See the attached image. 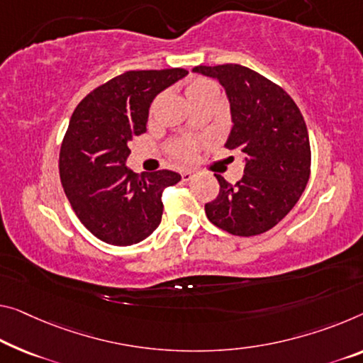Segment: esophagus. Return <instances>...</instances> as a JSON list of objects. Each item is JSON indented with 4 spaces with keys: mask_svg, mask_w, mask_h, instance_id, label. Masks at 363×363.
<instances>
[{
    "mask_svg": "<svg viewBox=\"0 0 363 363\" xmlns=\"http://www.w3.org/2000/svg\"><path fill=\"white\" fill-rule=\"evenodd\" d=\"M193 177H194L193 172H189V170H183V172H182V180H183V182L193 180Z\"/></svg>",
    "mask_w": 363,
    "mask_h": 363,
    "instance_id": "esophagus-1",
    "label": "esophagus"
}]
</instances>
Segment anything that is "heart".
I'll use <instances>...</instances> for the list:
<instances>
[{"mask_svg":"<svg viewBox=\"0 0 363 363\" xmlns=\"http://www.w3.org/2000/svg\"><path fill=\"white\" fill-rule=\"evenodd\" d=\"M185 94L189 105H191L193 102H196V100L209 96V94H217V89L211 81L203 79V77H194V79L186 82ZM157 104H159V99H155L152 105H150V110H149L150 116L154 115L155 108H157ZM198 147H199V141H196V139L182 138V139H175V141H172L169 144V154L177 160H189L196 155Z\"/></svg>","mask_w":363,"mask_h":363,"instance_id":"obj_1","label":"heart"}]
</instances>
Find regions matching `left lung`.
<instances>
[{"mask_svg":"<svg viewBox=\"0 0 363 363\" xmlns=\"http://www.w3.org/2000/svg\"><path fill=\"white\" fill-rule=\"evenodd\" d=\"M193 71L224 86L233 121L225 147L245 155V174L235 185L216 175L219 194L206 203V216L232 235H259L291 213L308 183L311 150L303 116L281 86L247 66Z\"/></svg>","mask_w":363,"mask_h":363,"instance_id":"1","label":"left lung"}]
</instances>
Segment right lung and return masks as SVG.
Listing matches in <instances>:
<instances>
[{"instance_id": "add662e5", "label": "right lung", "mask_w": 363, "mask_h": 363, "mask_svg": "<svg viewBox=\"0 0 363 363\" xmlns=\"http://www.w3.org/2000/svg\"><path fill=\"white\" fill-rule=\"evenodd\" d=\"M188 71H126L94 89L69 120L60 149V178L72 211L92 235L116 247L147 238L162 219V193L177 172L138 175L125 165L128 144L146 133L154 97Z\"/></svg>"}]
</instances>
